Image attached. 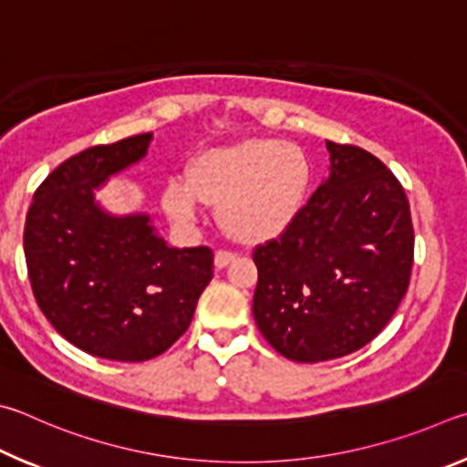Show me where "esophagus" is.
Returning <instances> with one entry per match:
<instances>
[{"label":"esophagus","instance_id":"esophagus-1","mask_svg":"<svg viewBox=\"0 0 467 467\" xmlns=\"http://www.w3.org/2000/svg\"><path fill=\"white\" fill-rule=\"evenodd\" d=\"M234 260H235V252H232V250H217L215 252V266L217 268H223L229 263H234Z\"/></svg>","mask_w":467,"mask_h":467}]
</instances>
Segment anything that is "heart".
I'll return each instance as SVG.
<instances>
[{"mask_svg": "<svg viewBox=\"0 0 467 467\" xmlns=\"http://www.w3.org/2000/svg\"><path fill=\"white\" fill-rule=\"evenodd\" d=\"M312 182V163L299 145L279 139H244L201 153L186 168V184L170 182L163 207L192 221L196 202L217 209L219 225L244 244L276 238L299 215Z\"/></svg>", "mask_w": 467, "mask_h": 467, "instance_id": "b5f03b06", "label": "heart"}]
</instances>
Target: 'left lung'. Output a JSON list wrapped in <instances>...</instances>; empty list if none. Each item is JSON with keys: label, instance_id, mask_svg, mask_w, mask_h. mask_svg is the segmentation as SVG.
Wrapping results in <instances>:
<instances>
[{"label": "left lung", "instance_id": "8db88e82", "mask_svg": "<svg viewBox=\"0 0 467 467\" xmlns=\"http://www.w3.org/2000/svg\"><path fill=\"white\" fill-rule=\"evenodd\" d=\"M332 174L283 234L254 248L256 326L276 353L320 363L386 328L414 263L410 204L386 163L326 141Z\"/></svg>", "mask_w": 467, "mask_h": 467}]
</instances>
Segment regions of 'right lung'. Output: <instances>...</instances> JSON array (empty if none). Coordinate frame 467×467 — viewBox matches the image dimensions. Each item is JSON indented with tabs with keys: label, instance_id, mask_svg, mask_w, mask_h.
Masks as SVG:
<instances>
[{
	"label": "right lung",
	"instance_id": "1",
	"mask_svg": "<svg viewBox=\"0 0 467 467\" xmlns=\"http://www.w3.org/2000/svg\"><path fill=\"white\" fill-rule=\"evenodd\" d=\"M150 133L65 160L35 192L24 225L32 293L53 328L86 353L139 363L191 326L213 276V250L171 248L147 215L110 217L92 188L141 160Z\"/></svg>",
	"mask_w": 467,
	"mask_h": 467
}]
</instances>
